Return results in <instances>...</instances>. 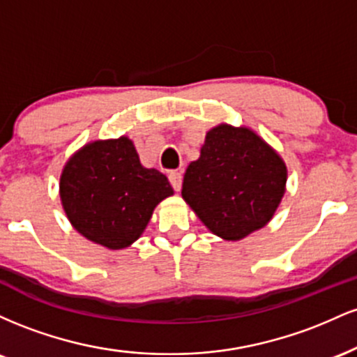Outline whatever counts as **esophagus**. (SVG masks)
I'll return each instance as SVG.
<instances>
[{"label":"esophagus","mask_w":357,"mask_h":357,"mask_svg":"<svg viewBox=\"0 0 357 357\" xmlns=\"http://www.w3.org/2000/svg\"><path fill=\"white\" fill-rule=\"evenodd\" d=\"M169 183H171V186L174 188V191H179L181 190V184H183V174L179 173V171H171Z\"/></svg>","instance_id":"esophagus-1"}]
</instances>
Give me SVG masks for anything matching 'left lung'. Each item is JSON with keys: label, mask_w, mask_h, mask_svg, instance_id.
Returning a JSON list of instances; mask_svg holds the SVG:
<instances>
[{"label": "left lung", "mask_w": 357, "mask_h": 357, "mask_svg": "<svg viewBox=\"0 0 357 357\" xmlns=\"http://www.w3.org/2000/svg\"><path fill=\"white\" fill-rule=\"evenodd\" d=\"M287 167L247 127L218 126L188 166L183 198L215 235L241 240L265 227L285 192Z\"/></svg>", "instance_id": "1"}]
</instances>
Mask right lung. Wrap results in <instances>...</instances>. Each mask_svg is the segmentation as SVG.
Segmentation results:
<instances>
[{"instance_id": "obj_1", "label": "right lung", "mask_w": 357, "mask_h": 357, "mask_svg": "<svg viewBox=\"0 0 357 357\" xmlns=\"http://www.w3.org/2000/svg\"><path fill=\"white\" fill-rule=\"evenodd\" d=\"M171 195L166 176L142 166L127 137L85 146L60 178V198L70 223L85 238L110 250L136 241L155 204Z\"/></svg>"}]
</instances>
